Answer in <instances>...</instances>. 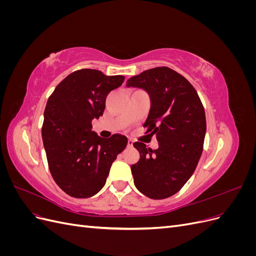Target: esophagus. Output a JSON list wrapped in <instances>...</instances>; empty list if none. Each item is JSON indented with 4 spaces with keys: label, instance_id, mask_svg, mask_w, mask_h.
<instances>
[{
    "label": "esophagus",
    "instance_id": "obj_1",
    "mask_svg": "<svg viewBox=\"0 0 256 256\" xmlns=\"http://www.w3.org/2000/svg\"><path fill=\"white\" fill-rule=\"evenodd\" d=\"M128 147H132L134 146V141L131 138H128V143H127Z\"/></svg>",
    "mask_w": 256,
    "mask_h": 256
}]
</instances>
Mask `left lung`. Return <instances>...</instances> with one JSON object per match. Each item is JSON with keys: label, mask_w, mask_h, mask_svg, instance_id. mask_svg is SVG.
Returning a JSON list of instances; mask_svg holds the SVG:
<instances>
[{"label": "left lung", "mask_w": 256, "mask_h": 256, "mask_svg": "<svg viewBox=\"0 0 256 256\" xmlns=\"http://www.w3.org/2000/svg\"><path fill=\"white\" fill-rule=\"evenodd\" d=\"M126 85L148 92L152 106L144 127L159 142L154 150L134 143L140 152V160L131 166L134 184L150 198H170L188 182L202 154L204 106L191 83L168 67L148 69L131 76Z\"/></svg>", "instance_id": "obj_1"}]
</instances>
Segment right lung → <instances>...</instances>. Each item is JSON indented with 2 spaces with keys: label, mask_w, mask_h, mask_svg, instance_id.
Segmentation results:
<instances>
[{
  "label": "right lung",
  "mask_w": 256,
  "mask_h": 256,
  "mask_svg": "<svg viewBox=\"0 0 256 256\" xmlns=\"http://www.w3.org/2000/svg\"><path fill=\"white\" fill-rule=\"evenodd\" d=\"M124 80V76L80 69L68 74L48 99L42 142L53 180L68 196L88 198L98 193L127 146L125 136L104 138L92 131V120L104 114L108 94Z\"/></svg>",
  "instance_id": "obj_1"
}]
</instances>
